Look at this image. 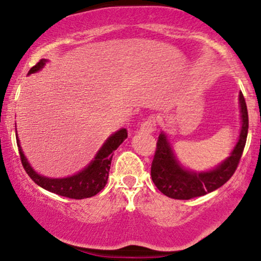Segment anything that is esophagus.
Here are the masks:
<instances>
[{"label": "esophagus", "instance_id": "obj_1", "mask_svg": "<svg viewBox=\"0 0 261 261\" xmlns=\"http://www.w3.org/2000/svg\"><path fill=\"white\" fill-rule=\"evenodd\" d=\"M140 128L142 133H148V134L155 131V128H157V120H155L154 116H149V118L146 119V120L141 124Z\"/></svg>", "mask_w": 261, "mask_h": 261}]
</instances>
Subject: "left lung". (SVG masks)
Instances as JSON below:
<instances>
[{"instance_id":"left-lung-1","label":"left lung","mask_w":261,"mask_h":261,"mask_svg":"<svg viewBox=\"0 0 261 261\" xmlns=\"http://www.w3.org/2000/svg\"><path fill=\"white\" fill-rule=\"evenodd\" d=\"M242 127L239 139L232 153L220 166L208 172L195 173L185 169L175 158L166 134L162 133L158 137L157 148L152 161L151 176L154 185L164 195L176 200H190L194 197L206 195L207 193L222 187L224 182L234 174L248 136V110L243 93H239Z\"/></svg>"}]
</instances>
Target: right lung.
<instances>
[{
    "instance_id": "add662e5",
    "label": "right lung",
    "mask_w": 261,
    "mask_h": 261,
    "mask_svg": "<svg viewBox=\"0 0 261 261\" xmlns=\"http://www.w3.org/2000/svg\"><path fill=\"white\" fill-rule=\"evenodd\" d=\"M46 64V60L41 59L37 65L33 66L29 70L28 74L38 72L39 70L44 67ZM127 137L126 128L116 131L112 136L108 139L101 148L95 154L94 160L89 163L88 167L81 170L77 174L67 176V178H46L38 174L34 169L32 168L31 164L27 161L24 153L19 146V140L17 136V145L18 151H19L20 161H22L23 168L27 172V174L32 178V180L41 187L45 190L51 191L54 194H58L60 196L68 197V199H86V197H92L97 195L98 193L104 189L107 185L108 176H109L110 164H112L113 152L115 151L119 146L124 142Z\"/></svg>"
}]
</instances>
